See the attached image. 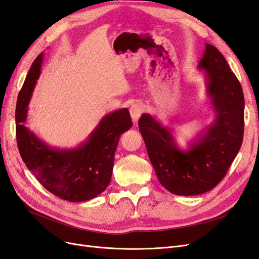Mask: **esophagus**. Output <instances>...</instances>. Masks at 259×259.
<instances>
[{
	"label": "esophagus",
	"mask_w": 259,
	"mask_h": 259,
	"mask_svg": "<svg viewBox=\"0 0 259 259\" xmlns=\"http://www.w3.org/2000/svg\"><path fill=\"white\" fill-rule=\"evenodd\" d=\"M130 112H131V116H132L133 121L136 123L140 117V115H142L143 112H144V107L140 104H134V105L131 106Z\"/></svg>",
	"instance_id": "obj_1"
}]
</instances>
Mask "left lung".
Returning a JSON list of instances; mask_svg holds the SVG:
<instances>
[{
	"mask_svg": "<svg viewBox=\"0 0 259 259\" xmlns=\"http://www.w3.org/2000/svg\"><path fill=\"white\" fill-rule=\"evenodd\" d=\"M199 68L205 70L207 94L216 117L188 150L178 149L170 130L150 114H142L138 122L156 177L165 189L177 195L213 189L237 156L244 132L242 86L222 53L206 44Z\"/></svg>",
	"mask_w": 259,
	"mask_h": 259,
	"instance_id": "left-lung-1",
	"label": "left lung"
}]
</instances>
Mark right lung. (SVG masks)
<instances>
[{"instance_id":"add662e5","label":"right lung","mask_w":259,"mask_h":259,"mask_svg":"<svg viewBox=\"0 0 259 259\" xmlns=\"http://www.w3.org/2000/svg\"><path fill=\"white\" fill-rule=\"evenodd\" d=\"M42 60L43 54H40L18 94L15 120L19 153L46 190L70 202L91 200L110 184L120 136L133 125L130 111L124 108L104 116L89 139L75 149L60 150L48 146L25 126Z\"/></svg>"}]
</instances>
